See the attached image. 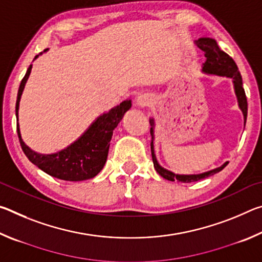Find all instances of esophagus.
I'll list each match as a JSON object with an SVG mask.
<instances>
[{
	"mask_svg": "<svg viewBox=\"0 0 262 262\" xmlns=\"http://www.w3.org/2000/svg\"><path fill=\"white\" fill-rule=\"evenodd\" d=\"M151 103H152V98L149 94H142L140 96H137V98L135 99V106L139 108L147 107V106L151 105Z\"/></svg>",
	"mask_w": 262,
	"mask_h": 262,
	"instance_id": "esophagus-1",
	"label": "esophagus"
}]
</instances>
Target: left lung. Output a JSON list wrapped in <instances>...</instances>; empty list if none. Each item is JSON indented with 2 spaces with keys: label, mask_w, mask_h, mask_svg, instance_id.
I'll return each instance as SVG.
<instances>
[{
  "label": "left lung",
  "mask_w": 262,
  "mask_h": 262,
  "mask_svg": "<svg viewBox=\"0 0 262 262\" xmlns=\"http://www.w3.org/2000/svg\"><path fill=\"white\" fill-rule=\"evenodd\" d=\"M195 45H196L200 50L205 52L206 61L205 63H202V74L208 75V76H220V77H227L232 79L233 84V90L234 95L237 97V103L238 107L242 111L243 117H244V126L246 123L247 118V99L245 91L243 88V79L242 75L239 73L238 67L236 62L232 60L231 56H229L227 53L223 52L217 45V42L214 38L210 37H200L198 40H195ZM150 134H151V156L154 162V167L156 168V171L161 174L164 179L174 181L178 180L180 183H193V181H198L201 179L208 178V177L214 176L219 173L220 171L228 165L229 162H225L222 164L221 166L212 168V170L202 172V173H193V174H179L174 173L167 168L163 167L161 164L158 163L156 154H155V147H154V141H155V119L150 118Z\"/></svg>",
  "instance_id": "obj_1"
}]
</instances>
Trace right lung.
Listing matches in <instances>:
<instances>
[{
    "mask_svg": "<svg viewBox=\"0 0 262 262\" xmlns=\"http://www.w3.org/2000/svg\"><path fill=\"white\" fill-rule=\"evenodd\" d=\"M47 51L48 48L39 53L34 57V60ZM31 70H32V64H30L24 78L21 79L16 101L17 134H18L21 149L26 157L45 173L57 179L82 181L94 178L103 170L106 159H107L110 142L112 140L113 130L122 120L125 113L132 107V100H123L122 103L114 106L107 112H104L99 117H97L94 122L86 128L85 132L68 147L54 154H39L25 144V142L21 139L18 123L19 101Z\"/></svg>",
    "mask_w": 262,
    "mask_h": 262,
    "instance_id": "right-lung-1",
    "label": "right lung"
}]
</instances>
